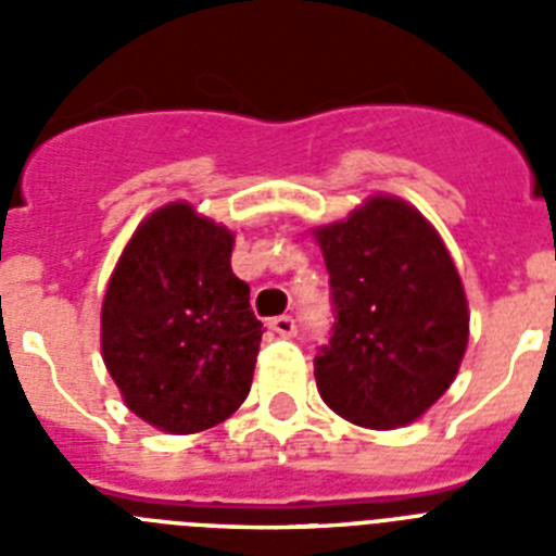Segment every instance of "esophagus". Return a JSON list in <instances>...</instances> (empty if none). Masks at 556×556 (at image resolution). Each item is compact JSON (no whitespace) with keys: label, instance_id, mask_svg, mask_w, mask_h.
<instances>
[{"label":"esophagus","instance_id":"obj_1","mask_svg":"<svg viewBox=\"0 0 556 556\" xmlns=\"http://www.w3.org/2000/svg\"><path fill=\"white\" fill-rule=\"evenodd\" d=\"M269 331H275L278 337H294L298 326H294V320L289 314H281V317H273V320H269Z\"/></svg>","mask_w":556,"mask_h":556}]
</instances>
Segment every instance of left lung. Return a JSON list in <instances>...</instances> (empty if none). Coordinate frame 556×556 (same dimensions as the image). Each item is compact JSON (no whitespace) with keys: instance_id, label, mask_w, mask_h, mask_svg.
Here are the masks:
<instances>
[{"instance_id":"1","label":"left lung","mask_w":556,"mask_h":556,"mask_svg":"<svg viewBox=\"0 0 556 556\" xmlns=\"http://www.w3.org/2000/svg\"><path fill=\"white\" fill-rule=\"evenodd\" d=\"M314 233L333 303L331 339L314 356L323 401L367 429L412 424L448 390L468 348V301L443 239L395 198Z\"/></svg>"}]
</instances>
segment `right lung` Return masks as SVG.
I'll return each mask as SVG.
<instances>
[{
  "label": "right lung",
  "mask_w": 556,
  "mask_h": 556,
  "mask_svg": "<svg viewBox=\"0 0 556 556\" xmlns=\"http://www.w3.org/2000/svg\"><path fill=\"white\" fill-rule=\"evenodd\" d=\"M233 233L172 203L139 225L102 301V358L127 409L194 434L250 392L262 323L230 269Z\"/></svg>",
  "instance_id": "obj_1"
}]
</instances>
